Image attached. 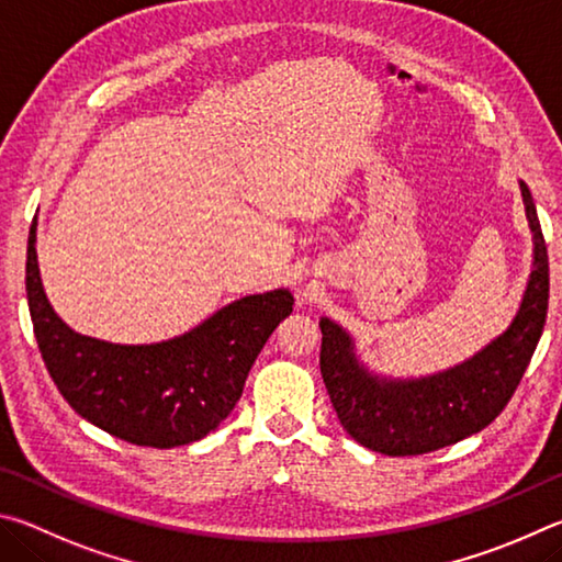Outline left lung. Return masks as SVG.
<instances>
[{
    "instance_id": "obj_1",
    "label": "left lung",
    "mask_w": 562,
    "mask_h": 562,
    "mask_svg": "<svg viewBox=\"0 0 562 562\" xmlns=\"http://www.w3.org/2000/svg\"><path fill=\"white\" fill-rule=\"evenodd\" d=\"M533 236V261L516 316L474 356L429 375L397 378L372 370L340 323L321 318V375L342 429L372 451L417 457L479 435L514 397L543 336L548 249L528 184L518 180Z\"/></svg>"
}]
</instances>
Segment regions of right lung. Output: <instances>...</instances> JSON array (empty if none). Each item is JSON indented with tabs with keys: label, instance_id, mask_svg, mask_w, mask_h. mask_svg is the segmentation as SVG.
<instances>
[{
	"label": "right lung",
	"instance_id": "1",
	"mask_svg": "<svg viewBox=\"0 0 562 562\" xmlns=\"http://www.w3.org/2000/svg\"><path fill=\"white\" fill-rule=\"evenodd\" d=\"M36 216L26 246V299L48 375L78 415L137 447L172 449L229 417L276 326L293 311L289 289L249 293L180 336L111 342L76 333L54 311L38 271Z\"/></svg>",
	"mask_w": 562,
	"mask_h": 562
}]
</instances>
